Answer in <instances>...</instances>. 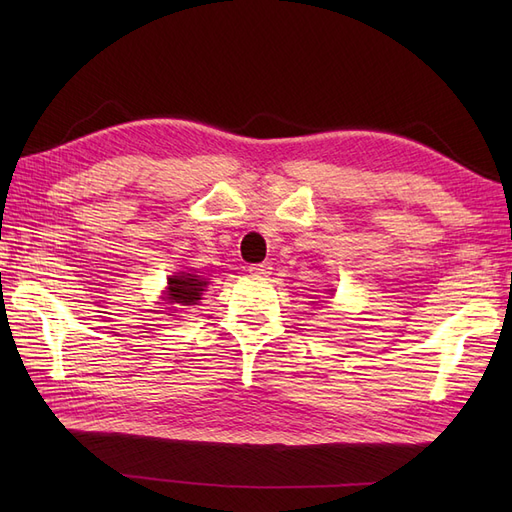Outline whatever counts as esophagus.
I'll use <instances>...</instances> for the list:
<instances>
[{
  "mask_svg": "<svg viewBox=\"0 0 512 512\" xmlns=\"http://www.w3.org/2000/svg\"><path fill=\"white\" fill-rule=\"evenodd\" d=\"M271 262H258V265H250L247 267V271H250V275L254 277H267L271 273Z\"/></svg>",
  "mask_w": 512,
  "mask_h": 512,
  "instance_id": "esophagus-1",
  "label": "esophagus"
}]
</instances>
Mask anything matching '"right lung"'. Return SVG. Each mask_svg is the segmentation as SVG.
<instances>
[{"label":"right lung","mask_w":512,"mask_h":512,"mask_svg":"<svg viewBox=\"0 0 512 512\" xmlns=\"http://www.w3.org/2000/svg\"><path fill=\"white\" fill-rule=\"evenodd\" d=\"M209 282H205L203 277L192 275V273H183L175 275L168 280V301L170 303H179V305H196L200 301V294L207 288Z\"/></svg>","instance_id":"right-lung-1"}]
</instances>
